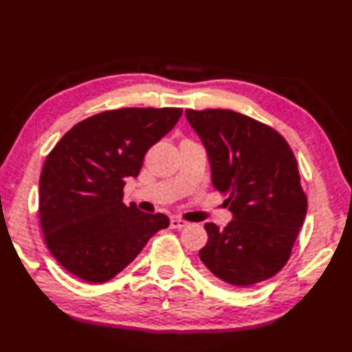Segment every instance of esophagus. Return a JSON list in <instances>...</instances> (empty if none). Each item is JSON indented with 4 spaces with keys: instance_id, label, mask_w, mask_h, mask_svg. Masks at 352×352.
I'll use <instances>...</instances> for the list:
<instances>
[{
    "instance_id": "34e87169",
    "label": "esophagus",
    "mask_w": 352,
    "mask_h": 352,
    "mask_svg": "<svg viewBox=\"0 0 352 352\" xmlns=\"http://www.w3.org/2000/svg\"><path fill=\"white\" fill-rule=\"evenodd\" d=\"M188 226V222L184 221L182 218H171L170 219V227L171 228H184Z\"/></svg>"
}]
</instances>
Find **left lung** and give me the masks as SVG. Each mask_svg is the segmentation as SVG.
<instances>
[{"mask_svg":"<svg viewBox=\"0 0 352 352\" xmlns=\"http://www.w3.org/2000/svg\"><path fill=\"white\" fill-rule=\"evenodd\" d=\"M212 168V184L233 213L226 228L204 224L203 273L213 282L251 287L287 264L307 210L297 161L272 126L226 109L185 110Z\"/></svg>","mask_w":352,"mask_h":352,"instance_id":"8db88e82","label":"left lung"}]
</instances>
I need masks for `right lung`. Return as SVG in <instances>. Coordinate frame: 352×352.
Here are the masks:
<instances>
[{"mask_svg":"<svg viewBox=\"0 0 352 352\" xmlns=\"http://www.w3.org/2000/svg\"><path fill=\"white\" fill-rule=\"evenodd\" d=\"M181 115L176 107L101 111L50 151L40 176V226L50 254L72 275L91 284L115 278L168 227L162 213L125 206L124 185Z\"/></svg>","mask_w":352,"mask_h":352,"instance_id":"right-lung-1","label":"right lung"}]
</instances>
